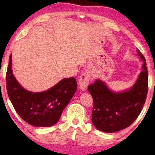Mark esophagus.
Masks as SVG:
<instances>
[{
    "mask_svg": "<svg viewBox=\"0 0 155 155\" xmlns=\"http://www.w3.org/2000/svg\"><path fill=\"white\" fill-rule=\"evenodd\" d=\"M89 82H90V76L87 73H83L79 78L80 88L82 90H85L87 87Z\"/></svg>",
    "mask_w": 155,
    "mask_h": 155,
    "instance_id": "1",
    "label": "esophagus"
}]
</instances>
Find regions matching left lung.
Listing matches in <instances>:
<instances>
[{"label": "left lung", "mask_w": 155, "mask_h": 155, "mask_svg": "<svg viewBox=\"0 0 155 155\" xmlns=\"http://www.w3.org/2000/svg\"><path fill=\"white\" fill-rule=\"evenodd\" d=\"M138 55L144 63L143 71L130 89L114 92L104 82L96 80L88 86L93 98L92 121L99 130L114 133L130 126L140 114L148 91V71L145 58Z\"/></svg>", "instance_id": "1"}]
</instances>
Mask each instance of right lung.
<instances>
[{
    "label": "right lung",
    "mask_w": 155,
    "mask_h": 155,
    "mask_svg": "<svg viewBox=\"0 0 155 155\" xmlns=\"http://www.w3.org/2000/svg\"><path fill=\"white\" fill-rule=\"evenodd\" d=\"M7 92L18 115L27 124L37 127H50L60 119L77 89L75 78H65L43 92H31L22 87L12 71V56L6 73Z\"/></svg>",
    "instance_id": "obj_1"
}]
</instances>
